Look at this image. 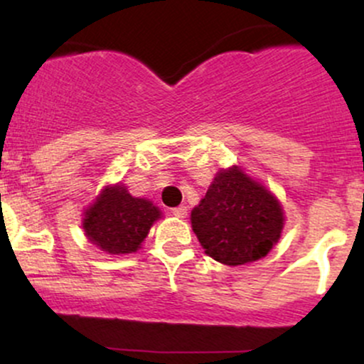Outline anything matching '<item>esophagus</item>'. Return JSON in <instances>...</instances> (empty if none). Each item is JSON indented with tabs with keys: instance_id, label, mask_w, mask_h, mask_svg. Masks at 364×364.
Returning a JSON list of instances; mask_svg holds the SVG:
<instances>
[{
	"instance_id": "1",
	"label": "esophagus",
	"mask_w": 364,
	"mask_h": 364,
	"mask_svg": "<svg viewBox=\"0 0 364 364\" xmlns=\"http://www.w3.org/2000/svg\"><path fill=\"white\" fill-rule=\"evenodd\" d=\"M173 214L176 215V217H179V219H185V217L188 215V207L179 205L176 208H173Z\"/></svg>"
}]
</instances>
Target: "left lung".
Instances as JSON below:
<instances>
[{"mask_svg": "<svg viewBox=\"0 0 364 364\" xmlns=\"http://www.w3.org/2000/svg\"><path fill=\"white\" fill-rule=\"evenodd\" d=\"M191 228L208 257L229 267L267 257L284 229V208L240 166L220 169L191 210Z\"/></svg>", "mask_w": 364, "mask_h": 364, "instance_id": "left-lung-1", "label": "left lung"}]
</instances>
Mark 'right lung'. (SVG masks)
Returning a JSON list of instances; mask_svg holds the SVG:
<instances>
[{
	"label": "right lung",
	"mask_w": 364,
	"mask_h": 364,
	"mask_svg": "<svg viewBox=\"0 0 364 364\" xmlns=\"http://www.w3.org/2000/svg\"><path fill=\"white\" fill-rule=\"evenodd\" d=\"M162 217L161 208L147 198L129 195L121 183L107 185L83 212L87 240L109 255L135 253Z\"/></svg>",
	"instance_id": "add662e5"
}]
</instances>
